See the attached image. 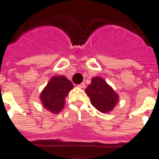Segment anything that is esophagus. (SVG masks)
Wrapping results in <instances>:
<instances>
[{
	"mask_svg": "<svg viewBox=\"0 0 159 159\" xmlns=\"http://www.w3.org/2000/svg\"><path fill=\"white\" fill-rule=\"evenodd\" d=\"M77 87H79V88H82V89H83L85 87V83L84 82H82V83H81V84H79Z\"/></svg>",
	"mask_w": 159,
	"mask_h": 159,
	"instance_id": "34e87169",
	"label": "esophagus"
}]
</instances>
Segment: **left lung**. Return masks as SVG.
I'll return each instance as SVG.
<instances>
[{
	"label": "left lung",
	"mask_w": 159,
	"mask_h": 159,
	"mask_svg": "<svg viewBox=\"0 0 159 159\" xmlns=\"http://www.w3.org/2000/svg\"><path fill=\"white\" fill-rule=\"evenodd\" d=\"M85 92L89 97L92 106L102 113L113 111L119 102L118 94L100 77H92V82L88 85Z\"/></svg>",
	"instance_id": "left-lung-1"
}]
</instances>
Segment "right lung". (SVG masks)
I'll return each instance as SVG.
<instances>
[{
  "mask_svg": "<svg viewBox=\"0 0 159 159\" xmlns=\"http://www.w3.org/2000/svg\"><path fill=\"white\" fill-rule=\"evenodd\" d=\"M73 88L72 82L64 76H53L40 93L43 108L51 113L58 114L65 104V98Z\"/></svg>",
  "mask_w": 159,
  "mask_h": 159,
  "instance_id": "add662e5",
  "label": "right lung"
}]
</instances>
